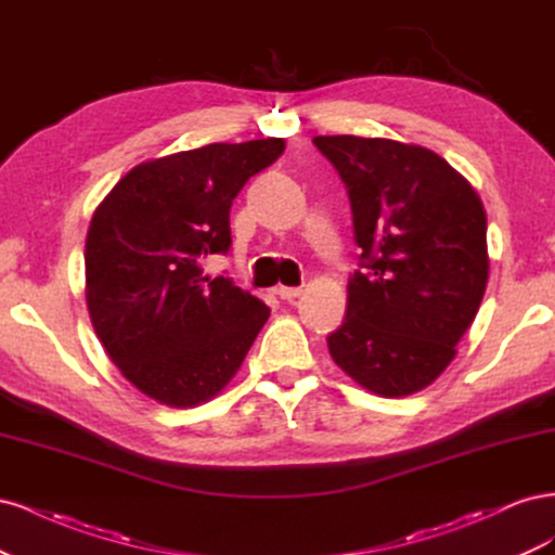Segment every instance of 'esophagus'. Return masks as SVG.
I'll list each match as a JSON object with an SVG mask.
<instances>
[{
  "label": "esophagus",
  "mask_w": 555,
  "mask_h": 555,
  "mask_svg": "<svg viewBox=\"0 0 555 555\" xmlns=\"http://www.w3.org/2000/svg\"><path fill=\"white\" fill-rule=\"evenodd\" d=\"M275 294L282 300H294V298H298L300 294H304V289H300V287H282V284H280V287L275 289Z\"/></svg>",
  "instance_id": "obj_1"
}]
</instances>
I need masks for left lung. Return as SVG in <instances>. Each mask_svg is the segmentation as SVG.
<instances>
[{
	"label": "left lung",
	"mask_w": 555,
	"mask_h": 555,
	"mask_svg": "<svg viewBox=\"0 0 555 555\" xmlns=\"http://www.w3.org/2000/svg\"><path fill=\"white\" fill-rule=\"evenodd\" d=\"M312 143L345 182L363 268L328 351L363 389L412 396L442 375L477 317L489 282L483 204L428 147L349 133Z\"/></svg>",
	"instance_id": "obj_1"
}]
</instances>
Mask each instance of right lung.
Segmentation results:
<instances>
[{
  "label": "right lung",
  "mask_w": 555,
  "mask_h": 555,
  "mask_svg": "<svg viewBox=\"0 0 555 555\" xmlns=\"http://www.w3.org/2000/svg\"><path fill=\"white\" fill-rule=\"evenodd\" d=\"M284 153V139L210 143L150 159L92 215L86 298L96 338L141 393L194 408L220 393L266 324V304L204 263L227 255L243 184Z\"/></svg>",
  "instance_id": "right-lung-1"
}]
</instances>
